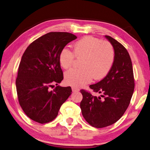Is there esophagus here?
I'll return each instance as SVG.
<instances>
[{"label":"esophagus","instance_id":"esophagus-1","mask_svg":"<svg viewBox=\"0 0 150 150\" xmlns=\"http://www.w3.org/2000/svg\"><path fill=\"white\" fill-rule=\"evenodd\" d=\"M72 91L73 92H78L79 91V88L77 87H74V86H72Z\"/></svg>","mask_w":150,"mask_h":150}]
</instances>
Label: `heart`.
Returning <instances> with one entry per match:
<instances>
[{"instance_id": "heart-1", "label": "heart", "mask_w": 150, "mask_h": 150, "mask_svg": "<svg viewBox=\"0 0 150 150\" xmlns=\"http://www.w3.org/2000/svg\"><path fill=\"white\" fill-rule=\"evenodd\" d=\"M81 59L79 69H72L65 73L67 85L81 86L108 74L115 59L114 48L110 42L92 36H85L74 45V53L64 47L59 54V63L64 69L70 68L75 60Z\"/></svg>"}]
</instances>
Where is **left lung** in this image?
Listing matches in <instances>:
<instances>
[{"label": "left lung", "instance_id": "8db88e82", "mask_svg": "<svg viewBox=\"0 0 150 150\" xmlns=\"http://www.w3.org/2000/svg\"><path fill=\"white\" fill-rule=\"evenodd\" d=\"M105 37L114 48V64L105 78L89 86L94 92L102 93L103 98L92 96L85 90L80 91L82 115L90 125L98 128L112 125L122 117L130 103L135 87L132 60L127 50L111 36Z\"/></svg>", "mask_w": 150, "mask_h": 150}]
</instances>
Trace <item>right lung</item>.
I'll return each instance as SVG.
<instances>
[{"label": "right lung", "instance_id": "1", "mask_svg": "<svg viewBox=\"0 0 150 150\" xmlns=\"http://www.w3.org/2000/svg\"><path fill=\"white\" fill-rule=\"evenodd\" d=\"M76 36L51 32L35 40L22 55L16 79V92L23 111L33 121L44 124L54 120L71 94V86H56L64 79L59 63L61 50Z\"/></svg>", "mask_w": 150, "mask_h": 150}]
</instances>
